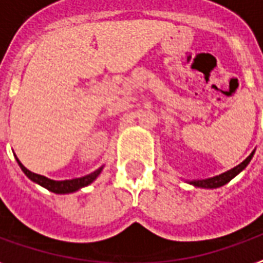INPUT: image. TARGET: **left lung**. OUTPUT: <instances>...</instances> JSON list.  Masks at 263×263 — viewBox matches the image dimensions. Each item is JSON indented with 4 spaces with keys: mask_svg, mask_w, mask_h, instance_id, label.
<instances>
[{
    "mask_svg": "<svg viewBox=\"0 0 263 263\" xmlns=\"http://www.w3.org/2000/svg\"><path fill=\"white\" fill-rule=\"evenodd\" d=\"M254 153L255 151H252V153L250 154V157H248L247 160L242 161L239 165L234 166L233 170L224 172V174H221V175L213 176V178H209V179H200V181H191L189 183H192V185H195V186H197V187H208V189L223 186V185H226V183H229V182L233 179L234 176L238 175L239 172L242 171L245 166L250 164V161L252 160V157H254Z\"/></svg>",
    "mask_w": 263,
    "mask_h": 263,
    "instance_id": "obj_1",
    "label": "left lung"
}]
</instances>
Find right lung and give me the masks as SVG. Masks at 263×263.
I'll use <instances>...</instances> for the list:
<instances>
[{
	"label": "right lung",
	"instance_id": "right-lung-1",
	"mask_svg": "<svg viewBox=\"0 0 263 263\" xmlns=\"http://www.w3.org/2000/svg\"><path fill=\"white\" fill-rule=\"evenodd\" d=\"M18 161L19 166H21V170L25 172V175L29 178L30 181L36 182V183H39L40 186L46 187L47 191H50V192L54 193H71V192H76L78 189H81V187L87 186L89 183L97 179V176L101 174L102 171V166L97 170L95 172H92L89 175L82 176V178H76V179H68V181H53V179H49V178H46L43 175H39V174H34V172H30L29 170H26L22 164H21V161L16 158Z\"/></svg>",
	"mask_w": 263,
	"mask_h": 263
}]
</instances>
